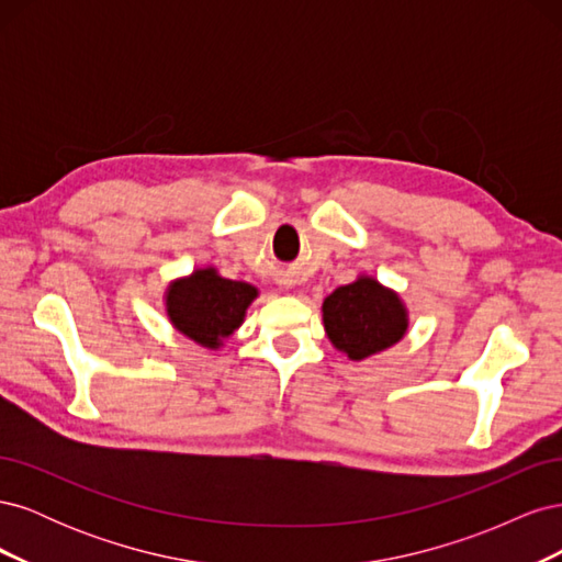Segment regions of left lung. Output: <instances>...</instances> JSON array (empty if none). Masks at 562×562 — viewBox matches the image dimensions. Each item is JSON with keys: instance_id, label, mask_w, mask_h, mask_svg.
I'll return each instance as SVG.
<instances>
[{"instance_id": "left-lung-1", "label": "left lung", "mask_w": 562, "mask_h": 562, "mask_svg": "<svg viewBox=\"0 0 562 562\" xmlns=\"http://www.w3.org/2000/svg\"><path fill=\"white\" fill-rule=\"evenodd\" d=\"M323 326L339 351L361 361L396 345L407 328V318L396 293L386 291L375 279H359L339 285L326 297Z\"/></svg>"}]
</instances>
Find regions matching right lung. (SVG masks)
Instances as JSON below:
<instances>
[{"label": "right lung", "instance_id": "1", "mask_svg": "<svg viewBox=\"0 0 562 562\" xmlns=\"http://www.w3.org/2000/svg\"><path fill=\"white\" fill-rule=\"evenodd\" d=\"M255 295L258 291L250 283L217 277L215 269H201L190 279L171 285L166 307L182 335L215 349L220 339L229 337L241 326Z\"/></svg>", "mask_w": 562, "mask_h": 562}]
</instances>
